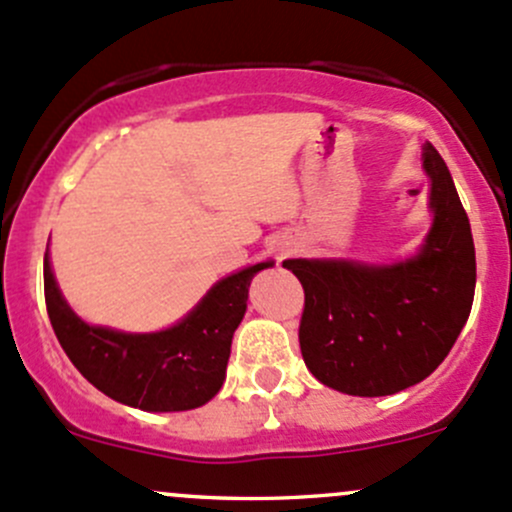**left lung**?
Returning <instances> with one entry per match:
<instances>
[{
    "label": "left lung",
    "instance_id": "left-lung-1",
    "mask_svg": "<svg viewBox=\"0 0 512 512\" xmlns=\"http://www.w3.org/2000/svg\"><path fill=\"white\" fill-rule=\"evenodd\" d=\"M431 229L397 263L288 258L303 283L300 352L315 379L352 397H387L429 377L461 335L476 293L471 224L446 162L424 145Z\"/></svg>",
    "mask_w": 512,
    "mask_h": 512
}]
</instances>
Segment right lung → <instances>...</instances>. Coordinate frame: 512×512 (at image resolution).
I'll return each mask as SVG.
<instances>
[{
    "mask_svg": "<svg viewBox=\"0 0 512 512\" xmlns=\"http://www.w3.org/2000/svg\"><path fill=\"white\" fill-rule=\"evenodd\" d=\"M268 266L273 261L221 278L172 328L123 333L88 325L73 313L46 251V310L63 352L93 387L142 412H187L207 404L224 384L231 337L244 320L251 278Z\"/></svg>",
    "mask_w": 512,
    "mask_h": 512,
    "instance_id": "add662e5",
    "label": "right lung"
}]
</instances>
